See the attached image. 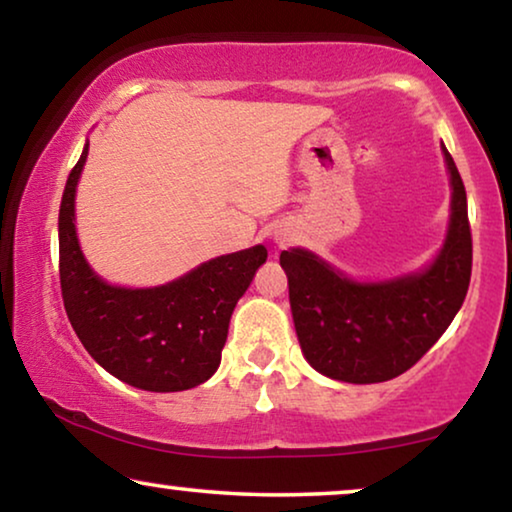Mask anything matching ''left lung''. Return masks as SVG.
I'll list each match as a JSON object with an SVG mask.
<instances>
[{"label": "left lung", "mask_w": 512, "mask_h": 512, "mask_svg": "<svg viewBox=\"0 0 512 512\" xmlns=\"http://www.w3.org/2000/svg\"><path fill=\"white\" fill-rule=\"evenodd\" d=\"M450 221L429 265L389 279H354L310 249L282 251L293 326L307 363L331 380L375 384L415 366L457 317L471 282L466 188L445 144Z\"/></svg>", "instance_id": "left-lung-1"}]
</instances>
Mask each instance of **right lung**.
Wrapping results in <instances>:
<instances>
[{"instance_id": "obj_1", "label": "right lung", "mask_w": 512, "mask_h": 512, "mask_svg": "<svg viewBox=\"0 0 512 512\" xmlns=\"http://www.w3.org/2000/svg\"><path fill=\"white\" fill-rule=\"evenodd\" d=\"M88 139L60 202V286L67 317L86 352L130 387L186 391L221 363L237 300L268 258L263 244L216 256L160 286L109 284L83 256L76 233V186Z\"/></svg>"}]
</instances>
